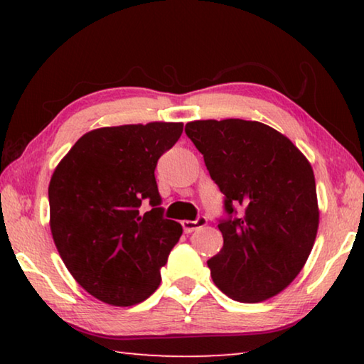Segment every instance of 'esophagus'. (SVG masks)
<instances>
[{
  "label": "esophagus",
  "instance_id": "obj_1",
  "mask_svg": "<svg viewBox=\"0 0 364 364\" xmlns=\"http://www.w3.org/2000/svg\"><path fill=\"white\" fill-rule=\"evenodd\" d=\"M181 225H183L184 232H193L196 230H199V228L205 226L207 225V218L205 217H197L194 221L186 220V221H183Z\"/></svg>",
  "mask_w": 364,
  "mask_h": 364
}]
</instances>
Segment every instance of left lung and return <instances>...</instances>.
<instances>
[{"label": "left lung", "instance_id": "8db88e82", "mask_svg": "<svg viewBox=\"0 0 364 364\" xmlns=\"http://www.w3.org/2000/svg\"><path fill=\"white\" fill-rule=\"evenodd\" d=\"M184 132L225 194L223 249L207 262L213 282L244 304L279 294L315 244L319 212L310 162L260 122L196 120Z\"/></svg>", "mask_w": 364, "mask_h": 364}]
</instances>
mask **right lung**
<instances>
[{
    "mask_svg": "<svg viewBox=\"0 0 364 364\" xmlns=\"http://www.w3.org/2000/svg\"><path fill=\"white\" fill-rule=\"evenodd\" d=\"M183 123L97 128L60 160L49 183L54 244L86 292L115 306L146 300L183 234L164 218L154 170ZM151 208L142 212V205Z\"/></svg>",
    "mask_w": 364,
    "mask_h": 364,
    "instance_id": "obj_1",
    "label": "right lung"
}]
</instances>
